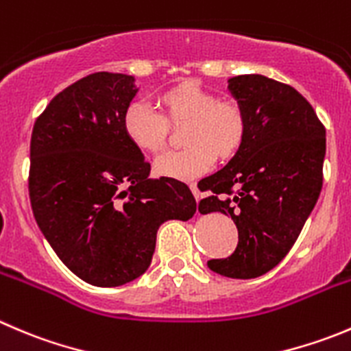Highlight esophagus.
<instances>
[{
	"instance_id": "obj_1",
	"label": "esophagus",
	"mask_w": 351,
	"mask_h": 351,
	"mask_svg": "<svg viewBox=\"0 0 351 351\" xmlns=\"http://www.w3.org/2000/svg\"><path fill=\"white\" fill-rule=\"evenodd\" d=\"M190 190H192V193H193V197H195L197 200L200 199V193H199V189H197V183H190Z\"/></svg>"
}]
</instances>
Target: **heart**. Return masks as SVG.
<instances>
[{
	"mask_svg": "<svg viewBox=\"0 0 351 351\" xmlns=\"http://www.w3.org/2000/svg\"><path fill=\"white\" fill-rule=\"evenodd\" d=\"M161 113L142 103L125 110L123 130L128 141L147 154L165 151L169 127H182L185 147L165 154L156 162L162 176L192 180L213 166L214 158L228 161L243 145L248 121L243 106L234 99H217L195 82H182L156 97Z\"/></svg>",
	"mask_w": 351,
	"mask_h": 351,
	"instance_id": "1",
	"label": "heart"
}]
</instances>
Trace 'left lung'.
I'll return each instance as SVG.
<instances>
[{
	"mask_svg": "<svg viewBox=\"0 0 351 351\" xmlns=\"http://www.w3.org/2000/svg\"><path fill=\"white\" fill-rule=\"evenodd\" d=\"M228 89L247 113L248 130L238 154L202 180L209 192L199 210L231 216L238 245L210 271L250 280L278 266L297 241L322 189L326 128L291 85L264 75H238Z\"/></svg>",
	"mask_w": 351,
	"mask_h": 351,
	"instance_id": "obj_1",
	"label": "left lung"
}]
</instances>
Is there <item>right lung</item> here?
Listing matches in <instances>:
<instances>
[{
    "label": "right lung",
    "mask_w": 351,
    "mask_h": 351,
    "mask_svg": "<svg viewBox=\"0 0 351 351\" xmlns=\"http://www.w3.org/2000/svg\"><path fill=\"white\" fill-rule=\"evenodd\" d=\"M137 90L130 75H87L51 99L30 137L34 217L64 266L94 287L144 274L159 226L197 209L185 183L149 178L128 141L123 114Z\"/></svg>",
    "instance_id": "add662e5"
}]
</instances>
